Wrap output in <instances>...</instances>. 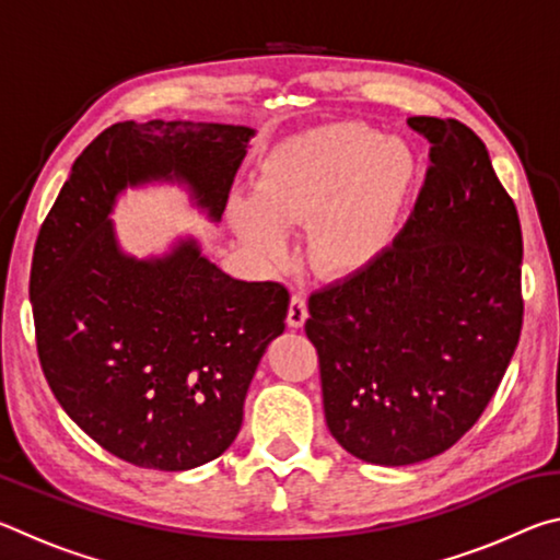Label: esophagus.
I'll return each mask as SVG.
<instances>
[{"label":"esophagus","instance_id":"esophagus-1","mask_svg":"<svg viewBox=\"0 0 560 560\" xmlns=\"http://www.w3.org/2000/svg\"><path fill=\"white\" fill-rule=\"evenodd\" d=\"M308 318V306H306V296L303 293H293L291 296V303H289V326L291 328H301L303 324H306Z\"/></svg>","mask_w":560,"mask_h":560}]
</instances>
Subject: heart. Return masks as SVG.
<instances>
[{
	"label": "heart",
	"mask_w": 560,
	"mask_h": 560,
	"mask_svg": "<svg viewBox=\"0 0 560 560\" xmlns=\"http://www.w3.org/2000/svg\"><path fill=\"white\" fill-rule=\"evenodd\" d=\"M415 179L417 155L405 140L363 122H334L273 150L254 197L230 202V220L267 259L287 257L283 224L311 222V264L348 273L387 249Z\"/></svg>",
	"instance_id": "b5f03b06"
}]
</instances>
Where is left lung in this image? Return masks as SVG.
Here are the masks:
<instances>
[{
    "label": "left lung",
    "mask_w": 560,
    "mask_h": 560,
    "mask_svg": "<svg viewBox=\"0 0 560 560\" xmlns=\"http://www.w3.org/2000/svg\"><path fill=\"white\" fill-rule=\"evenodd\" d=\"M430 170L410 220L365 269L308 299L326 424L353 457L405 467L450 450L487 410L524 324L516 205L487 145L412 116Z\"/></svg>",
    "instance_id": "1"
}]
</instances>
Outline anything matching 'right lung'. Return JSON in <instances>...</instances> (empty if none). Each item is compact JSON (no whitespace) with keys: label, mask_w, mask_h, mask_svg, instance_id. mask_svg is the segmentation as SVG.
Segmentation results:
<instances>
[{"label":"right lung","mask_w":560,"mask_h":560,"mask_svg":"<svg viewBox=\"0 0 560 560\" xmlns=\"http://www.w3.org/2000/svg\"><path fill=\"white\" fill-rule=\"evenodd\" d=\"M252 128L116 122L75 158L34 246L30 299L51 393L118 459L185 471L242 428L264 350L287 328L279 281H240L179 240L165 257L120 252L110 212L128 185L179 179L217 222Z\"/></svg>","instance_id":"right-lung-1"}]
</instances>
